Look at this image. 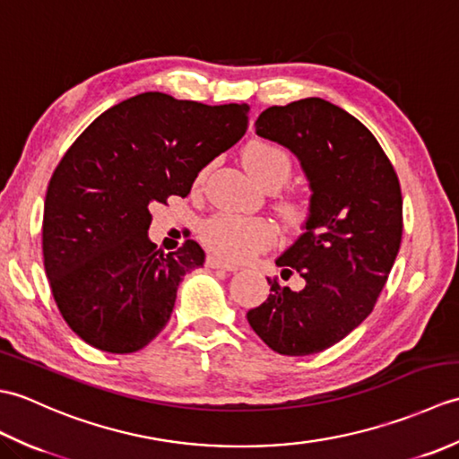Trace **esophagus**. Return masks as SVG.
I'll use <instances>...</instances> for the list:
<instances>
[{"instance_id": "esophagus-1", "label": "esophagus", "mask_w": 459, "mask_h": 459, "mask_svg": "<svg viewBox=\"0 0 459 459\" xmlns=\"http://www.w3.org/2000/svg\"><path fill=\"white\" fill-rule=\"evenodd\" d=\"M207 266L209 268H221V270H227V272H237L238 270L237 264H230V262L222 260L219 256H212V255L207 256Z\"/></svg>"}]
</instances>
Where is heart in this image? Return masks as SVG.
Returning <instances> with one entry per match:
<instances>
[{
    "label": "heart",
    "mask_w": 459,
    "mask_h": 459,
    "mask_svg": "<svg viewBox=\"0 0 459 459\" xmlns=\"http://www.w3.org/2000/svg\"><path fill=\"white\" fill-rule=\"evenodd\" d=\"M245 165L252 178L264 187H280L291 173L290 153L272 142H250L245 148ZM207 169H203L197 183H203ZM291 214H301V204H290ZM201 240L204 247L217 252L230 262L248 260L258 252L266 250L276 240L274 224L260 217H242V214L219 212L201 224Z\"/></svg>",
    "instance_id": "1"
}]
</instances>
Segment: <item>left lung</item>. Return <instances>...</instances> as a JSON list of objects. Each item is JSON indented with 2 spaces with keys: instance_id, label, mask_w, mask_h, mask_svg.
<instances>
[{
  "instance_id": "1",
  "label": "left lung",
  "mask_w": 459,
  "mask_h": 459,
  "mask_svg": "<svg viewBox=\"0 0 459 459\" xmlns=\"http://www.w3.org/2000/svg\"><path fill=\"white\" fill-rule=\"evenodd\" d=\"M260 138L296 155L309 183L301 235L276 258L264 304L247 319L280 355L306 357L339 343L373 311L403 238V195L391 161L355 116L324 99L272 106L256 120Z\"/></svg>"
}]
</instances>
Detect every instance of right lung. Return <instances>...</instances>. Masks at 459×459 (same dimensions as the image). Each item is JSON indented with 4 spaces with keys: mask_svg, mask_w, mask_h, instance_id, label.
<instances>
[{
    "mask_svg": "<svg viewBox=\"0 0 459 459\" xmlns=\"http://www.w3.org/2000/svg\"><path fill=\"white\" fill-rule=\"evenodd\" d=\"M248 110L142 92L68 148L47 187L43 256L56 306L86 343L134 353L168 324L204 252L195 240L169 255L155 248L150 207L187 197L204 165L247 134Z\"/></svg>",
    "mask_w": 459,
    "mask_h": 459,
    "instance_id": "add662e5",
    "label": "right lung"
}]
</instances>
